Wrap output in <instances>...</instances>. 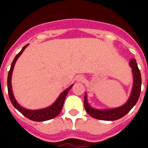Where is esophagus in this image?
Wrapping results in <instances>:
<instances>
[{
    "label": "esophagus",
    "mask_w": 148,
    "mask_h": 148,
    "mask_svg": "<svg viewBox=\"0 0 148 148\" xmlns=\"http://www.w3.org/2000/svg\"><path fill=\"white\" fill-rule=\"evenodd\" d=\"M77 80L79 81V82H80V81H82L83 80V77H82V76H77Z\"/></svg>",
    "instance_id": "34e87169"
}]
</instances>
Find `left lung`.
<instances>
[{
  "label": "left lung",
  "instance_id": "left-lung-1",
  "mask_svg": "<svg viewBox=\"0 0 148 148\" xmlns=\"http://www.w3.org/2000/svg\"><path fill=\"white\" fill-rule=\"evenodd\" d=\"M131 67L132 68L134 76V83L132 91L131 93V96L127 103L121 107L116 108V109H109V110H97L91 108L86 101V95H85L84 97V106L85 109L89 115L92 117L101 120V121H116L120 118L123 117L127 114L131 109H132L134 106L136 104L138 99L140 97V91H141V74L140 71L137 66L136 60L135 58H132L130 62Z\"/></svg>",
  "mask_w": 148,
  "mask_h": 148
}]
</instances>
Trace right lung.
<instances>
[{
    "label": "right lung",
    "mask_w": 148,
    "mask_h": 148,
    "mask_svg": "<svg viewBox=\"0 0 148 148\" xmlns=\"http://www.w3.org/2000/svg\"><path fill=\"white\" fill-rule=\"evenodd\" d=\"M27 46L25 45L22 48L21 51L18 53L17 55H16V57L13 59V61L12 62L11 68L8 71V81H7V85H8V97H9V99L11 101L12 106H14L16 109H17L18 111L20 112L21 113L24 115L25 117L28 118L29 120H32L33 121H48V120H51V119H53L55 118V116H57L60 112H61L62 109V106H63V103H64L65 98L67 95L69 90H71V87L73 86V85L71 86L68 89L65 90L64 92L60 94V96L58 97V98L57 99V101H55L51 106H50L48 108L44 109H40V110H27V109H25L24 108H22L21 106H19L16 100H15L14 97H13V94H12V86H11V77H12V71H13V67H14V65L16 63V62L17 60V58H19V56L22 54V52L24 51V49L26 48V47Z\"/></svg>",
    "instance_id": "add662e5"
}]
</instances>
